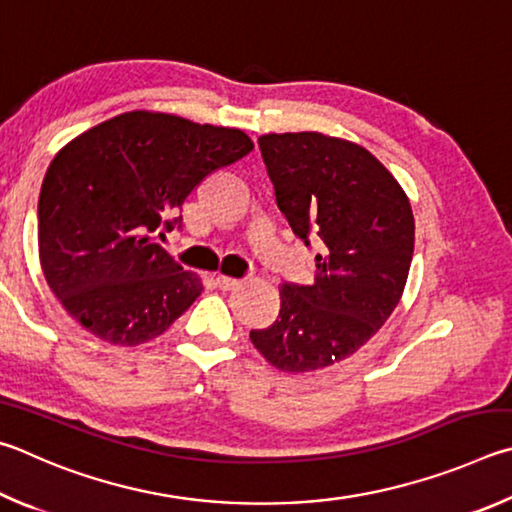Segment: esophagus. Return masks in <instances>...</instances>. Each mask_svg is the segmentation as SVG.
<instances>
[{
  "mask_svg": "<svg viewBox=\"0 0 512 512\" xmlns=\"http://www.w3.org/2000/svg\"><path fill=\"white\" fill-rule=\"evenodd\" d=\"M215 281H218L222 290H236L240 285V279H233V276H224V274H220Z\"/></svg>",
  "mask_w": 512,
  "mask_h": 512,
  "instance_id": "34e87169",
  "label": "esophagus"
}]
</instances>
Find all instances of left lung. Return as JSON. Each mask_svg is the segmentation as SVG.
Returning a JSON list of instances; mask_svg holds the SVG:
<instances>
[{"mask_svg": "<svg viewBox=\"0 0 512 512\" xmlns=\"http://www.w3.org/2000/svg\"><path fill=\"white\" fill-rule=\"evenodd\" d=\"M292 231L317 254L312 285H279L281 310L249 339L267 362L306 373L346 360L384 326L405 290L416 224L409 197L369 150L321 132L258 139Z\"/></svg>", "mask_w": 512, "mask_h": 512, "instance_id": "left-lung-1", "label": "left lung"}]
</instances>
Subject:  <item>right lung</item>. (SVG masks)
<instances>
[{
  "label": "right lung",
  "instance_id": "1",
  "mask_svg": "<svg viewBox=\"0 0 512 512\" xmlns=\"http://www.w3.org/2000/svg\"><path fill=\"white\" fill-rule=\"evenodd\" d=\"M254 150L242 130L134 110L78 134L44 175L40 265L62 308L94 337L139 346L202 294L157 236L204 177Z\"/></svg>",
  "mask_w": 512,
  "mask_h": 512
}]
</instances>
